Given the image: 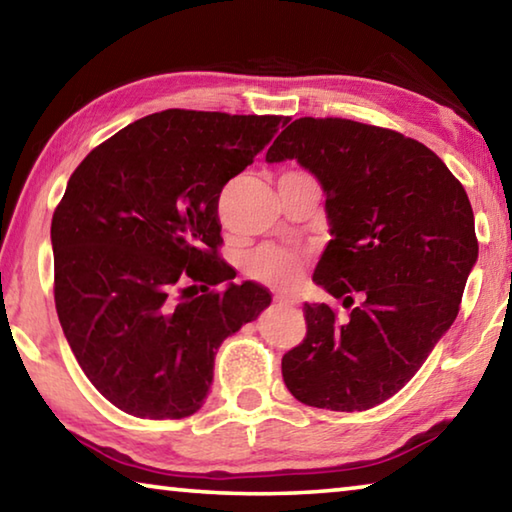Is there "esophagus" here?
I'll use <instances>...</instances> for the list:
<instances>
[{
    "mask_svg": "<svg viewBox=\"0 0 512 512\" xmlns=\"http://www.w3.org/2000/svg\"><path fill=\"white\" fill-rule=\"evenodd\" d=\"M275 303L282 305V307H294L298 300L291 298V296H275Z\"/></svg>",
    "mask_w": 512,
    "mask_h": 512,
    "instance_id": "1",
    "label": "esophagus"
}]
</instances>
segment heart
I'll return each mask as SVG.
<instances>
[{
  "label": "heart",
  "instance_id": "heart-1",
  "mask_svg": "<svg viewBox=\"0 0 512 512\" xmlns=\"http://www.w3.org/2000/svg\"><path fill=\"white\" fill-rule=\"evenodd\" d=\"M300 257L291 250L278 248V246H264L250 253L243 262V269L259 282L273 287H289L294 285L300 275Z\"/></svg>",
  "mask_w": 512,
  "mask_h": 512
}]
</instances>
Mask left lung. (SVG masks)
<instances>
[{
  "mask_svg": "<svg viewBox=\"0 0 512 512\" xmlns=\"http://www.w3.org/2000/svg\"><path fill=\"white\" fill-rule=\"evenodd\" d=\"M298 159L326 191L332 239L314 282L352 307H303V342L282 355L294 399L337 412L387 401L456 321L478 257L474 212L437 154L394 129L298 118L266 161Z\"/></svg>",
  "mask_w": 512,
  "mask_h": 512,
  "instance_id": "8db88e82",
  "label": "left lung"
}]
</instances>
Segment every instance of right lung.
I'll list each match as a JSON object with an SVG mask.
<instances>
[{
    "instance_id": "obj_1",
    "label": "right lung",
    "mask_w": 512,
    "mask_h": 512,
    "mask_svg": "<svg viewBox=\"0 0 512 512\" xmlns=\"http://www.w3.org/2000/svg\"><path fill=\"white\" fill-rule=\"evenodd\" d=\"M289 120L166 109L70 175L52 216L56 314L81 371L127 415L198 412L218 346L271 303L266 287L232 282L216 212Z\"/></svg>"
}]
</instances>
